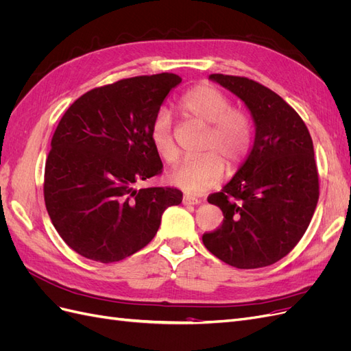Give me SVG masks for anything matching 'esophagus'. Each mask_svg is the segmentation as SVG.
Returning a JSON list of instances; mask_svg holds the SVG:
<instances>
[{"instance_id":"esophagus-1","label":"esophagus","mask_w":351,"mask_h":351,"mask_svg":"<svg viewBox=\"0 0 351 351\" xmlns=\"http://www.w3.org/2000/svg\"><path fill=\"white\" fill-rule=\"evenodd\" d=\"M183 204L184 205H197V204H200V200L197 197H195V196L184 195L183 196Z\"/></svg>"}]
</instances>
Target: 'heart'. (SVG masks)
Returning <instances> with one entry per match:
<instances>
[{
  "label": "heart",
  "mask_w": 351,
  "mask_h": 351,
  "mask_svg": "<svg viewBox=\"0 0 351 351\" xmlns=\"http://www.w3.org/2000/svg\"><path fill=\"white\" fill-rule=\"evenodd\" d=\"M178 108L189 121L206 129L202 143L205 154L184 159L168 178L189 193H204L221 182L224 164L230 171H234L247 156L253 137L252 121L244 111L231 108L227 95L210 84H199L184 93ZM151 141L164 161H176L178 151L173 137V124L164 110L154 117Z\"/></svg>",
  "instance_id": "1"
}]
</instances>
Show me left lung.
I'll return each instance as SVG.
<instances>
[{
  "mask_svg": "<svg viewBox=\"0 0 351 351\" xmlns=\"http://www.w3.org/2000/svg\"><path fill=\"white\" fill-rule=\"evenodd\" d=\"M209 79L246 105L254 141L236 176L208 197L224 221L202 241L231 267H268L294 249L316 209L319 178L312 137L300 115L263 84L227 74Z\"/></svg>",
  "mask_w": 351,
  "mask_h": 351,
  "instance_id": "8db88e82",
  "label": "left lung"
}]
</instances>
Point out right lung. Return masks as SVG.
<instances>
[{"mask_svg":"<svg viewBox=\"0 0 351 351\" xmlns=\"http://www.w3.org/2000/svg\"><path fill=\"white\" fill-rule=\"evenodd\" d=\"M180 82L161 73L95 88L60 120L44 197L57 232L82 256L102 263L130 256L155 237L164 210L182 204L178 189L134 187L161 173L151 124Z\"/></svg>","mask_w":351,"mask_h":351,"instance_id":"1","label":"right lung"}]
</instances>
